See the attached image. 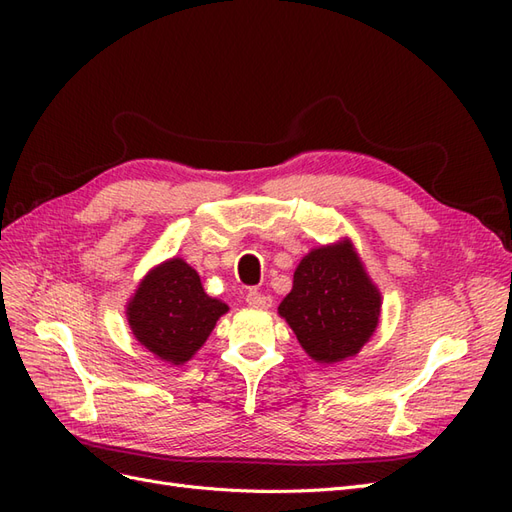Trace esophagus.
I'll return each instance as SVG.
<instances>
[{"instance_id": "obj_1", "label": "esophagus", "mask_w": 512, "mask_h": 512, "mask_svg": "<svg viewBox=\"0 0 512 512\" xmlns=\"http://www.w3.org/2000/svg\"><path fill=\"white\" fill-rule=\"evenodd\" d=\"M245 301H247V305H252V307H269L271 305V297H267V294H262L258 290L247 292Z\"/></svg>"}]
</instances>
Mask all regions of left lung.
Masks as SVG:
<instances>
[{
	"instance_id": "left-lung-1",
	"label": "left lung",
	"mask_w": 512,
	"mask_h": 512,
	"mask_svg": "<svg viewBox=\"0 0 512 512\" xmlns=\"http://www.w3.org/2000/svg\"><path fill=\"white\" fill-rule=\"evenodd\" d=\"M280 314L314 361L337 363L359 352L376 331L380 292L344 241L301 260Z\"/></svg>"
}]
</instances>
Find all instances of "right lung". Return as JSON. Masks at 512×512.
Masks as SVG:
<instances>
[{"instance_id": "right-lung-1", "label": "right lung", "mask_w": 512, "mask_h": 512, "mask_svg": "<svg viewBox=\"0 0 512 512\" xmlns=\"http://www.w3.org/2000/svg\"><path fill=\"white\" fill-rule=\"evenodd\" d=\"M228 305L211 299L198 273L181 258L153 269L128 305L134 337L170 365H181L205 344Z\"/></svg>"}]
</instances>
